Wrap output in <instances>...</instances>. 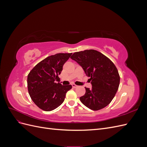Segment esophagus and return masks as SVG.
Returning <instances> with one entry per match:
<instances>
[{
    "label": "esophagus",
    "mask_w": 147,
    "mask_h": 147,
    "mask_svg": "<svg viewBox=\"0 0 147 147\" xmlns=\"http://www.w3.org/2000/svg\"><path fill=\"white\" fill-rule=\"evenodd\" d=\"M72 87H73L74 88H76L78 87V86H77L76 84H72Z\"/></svg>",
    "instance_id": "34e87169"
}]
</instances>
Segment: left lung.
Wrapping results in <instances>:
<instances>
[{
	"instance_id": "obj_1",
	"label": "left lung",
	"mask_w": 147,
	"mask_h": 147,
	"mask_svg": "<svg viewBox=\"0 0 147 147\" xmlns=\"http://www.w3.org/2000/svg\"><path fill=\"white\" fill-rule=\"evenodd\" d=\"M70 58L76 61L90 78L92 88H85V94L80 97L81 102L92 110L107 106L116 94L119 84L116 66L107 57L94 50L75 52Z\"/></svg>"
}]
</instances>
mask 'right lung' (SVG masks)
<instances>
[{"instance_id": "add662e5", "label": "right lung", "mask_w": 147, "mask_h": 147, "mask_svg": "<svg viewBox=\"0 0 147 147\" xmlns=\"http://www.w3.org/2000/svg\"><path fill=\"white\" fill-rule=\"evenodd\" d=\"M72 53H57L47 57L31 70L28 76L29 94L35 104L49 112L58 107L64 100L72 85H62L59 78L63 65Z\"/></svg>"}]
</instances>
